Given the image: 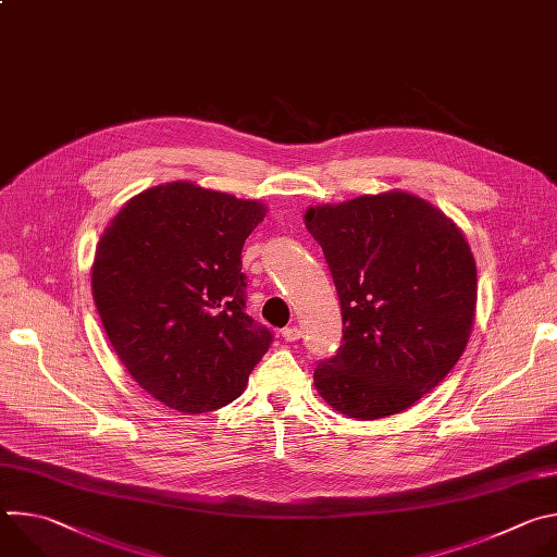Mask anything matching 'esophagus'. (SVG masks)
Here are the masks:
<instances>
[{
  "label": "esophagus",
  "mask_w": 557,
  "mask_h": 557,
  "mask_svg": "<svg viewBox=\"0 0 557 557\" xmlns=\"http://www.w3.org/2000/svg\"><path fill=\"white\" fill-rule=\"evenodd\" d=\"M282 337H284L286 342H297V339L301 337V331H299L297 326H290V329H284V331H282Z\"/></svg>",
  "instance_id": "obj_1"
}]
</instances>
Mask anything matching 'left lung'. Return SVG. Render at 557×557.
Listing matches in <instances>:
<instances>
[{
	"instance_id": "obj_1",
	"label": "left lung",
	"mask_w": 557,
	"mask_h": 557,
	"mask_svg": "<svg viewBox=\"0 0 557 557\" xmlns=\"http://www.w3.org/2000/svg\"><path fill=\"white\" fill-rule=\"evenodd\" d=\"M306 228L329 262L344 320L314 387L339 414L408 410L460 359L475 312V262L462 231L428 200L387 191L310 207Z\"/></svg>"
}]
</instances>
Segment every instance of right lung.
Here are the masks:
<instances>
[{"mask_svg": "<svg viewBox=\"0 0 557 557\" xmlns=\"http://www.w3.org/2000/svg\"><path fill=\"white\" fill-rule=\"evenodd\" d=\"M267 207L194 183L134 196L103 231L92 295L132 379L200 414L235 401L273 333L245 312L243 247Z\"/></svg>", "mask_w": 557, "mask_h": 557, "instance_id": "right-lung-1", "label": "right lung"}]
</instances>
